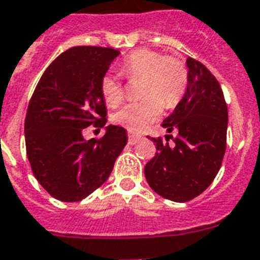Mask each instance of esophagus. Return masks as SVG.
I'll use <instances>...</instances> for the list:
<instances>
[{
  "label": "esophagus",
  "mask_w": 260,
  "mask_h": 260,
  "mask_svg": "<svg viewBox=\"0 0 260 260\" xmlns=\"http://www.w3.org/2000/svg\"><path fill=\"white\" fill-rule=\"evenodd\" d=\"M140 140H141V136H136V134H130V133H128V144L130 145H134Z\"/></svg>",
  "instance_id": "obj_1"
}]
</instances>
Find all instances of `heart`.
<instances>
[{
  "label": "heart",
  "instance_id": "b5f03b06",
  "mask_svg": "<svg viewBox=\"0 0 260 260\" xmlns=\"http://www.w3.org/2000/svg\"><path fill=\"white\" fill-rule=\"evenodd\" d=\"M120 73L128 81L141 80V100L128 103L112 119L130 132H141L161 115L162 107L172 108L186 92L188 72L184 62L174 55H162L150 48H140L120 62ZM103 99L110 107H116L124 99V86L114 74L103 76L100 81Z\"/></svg>",
  "mask_w": 260,
  "mask_h": 260
}]
</instances>
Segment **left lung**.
Returning a JSON list of instances; mask_svg holds the SVG:
<instances>
[{
    "label": "left lung",
    "mask_w": 260,
    "mask_h": 260,
    "mask_svg": "<svg viewBox=\"0 0 260 260\" xmlns=\"http://www.w3.org/2000/svg\"><path fill=\"white\" fill-rule=\"evenodd\" d=\"M188 81L183 99L162 122L178 133L174 146L152 138L157 153L145 166L153 191L174 202H188L202 194L218 174L226 149L228 108L217 78L194 58L187 59Z\"/></svg>",
    "instance_id": "left-lung-1"
}]
</instances>
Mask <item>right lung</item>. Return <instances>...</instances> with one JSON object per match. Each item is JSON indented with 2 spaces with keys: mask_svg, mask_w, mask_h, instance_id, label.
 I'll return each mask as SVG.
<instances>
[{
  "mask_svg": "<svg viewBox=\"0 0 260 260\" xmlns=\"http://www.w3.org/2000/svg\"><path fill=\"white\" fill-rule=\"evenodd\" d=\"M118 50L77 46L66 50L40 77L25 116V148L36 180L62 202H78L98 190L127 144L126 130L107 126L86 141L82 130L103 127L107 108L100 81Z\"/></svg>",
  "mask_w": 260,
  "mask_h": 260,
  "instance_id": "right-lung-1",
  "label": "right lung"
}]
</instances>
